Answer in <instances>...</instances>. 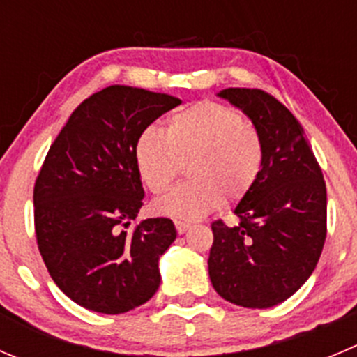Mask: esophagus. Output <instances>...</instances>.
<instances>
[{
    "label": "esophagus",
    "instance_id": "esophagus-1",
    "mask_svg": "<svg viewBox=\"0 0 357 357\" xmlns=\"http://www.w3.org/2000/svg\"><path fill=\"white\" fill-rule=\"evenodd\" d=\"M174 227H176V231H178L179 235H183L186 230H188L190 225L188 223H183V221H174Z\"/></svg>",
    "mask_w": 357,
    "mask_h": 357
}]
</instances>
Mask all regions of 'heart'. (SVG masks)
<instances>
[{"mask_svg":"<svg viewBox=\"0 0 357 357\" xmlns=\"http://www.w3.org/2000/svg\"><path fill=\"white\" fill-rule=\"evenodd\" d=\"M141 179L151 193L171 186L186 164L188 181L155 200V213L195 221L221 204L237 202L255 185L263 160L258 132L241 113L202 101L169 119L165 132L146 127L134 146Z\"/></svg>","mask_w":357,"mask_h":357,"instance_id":"obj_1","label":"heart"}]
</instances>
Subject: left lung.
<instances>
[{"instance_id":"obj_1","label":"left lung","mask_w":357,"mask_h":357,"mask_svg":"<svg viewBox=\"0 0 357 357\" xmlns=\"http://www.w3.org/2000/svg\"><path fill=\"white\" fill-rule=\"evenodd\" d=\"M252 122L263 148L255 185L234 209L238 225H211L209 278L218 295L268 309L295 295L319 261L326 238V183L298 120L258 89H225Z\"/></svg>"}]
</instances>
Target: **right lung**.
I'll return each mask as SVG.
<instances>
[{"mask_svg":"<svg viewBox=\"0 0 357 357\" xmlns=\"http://www.w3.org/2000/svg\"><path fill=\"white\" fill-rule=\"evenodd\" d=\"M169 94L112 85L85 99L48 150L34 185V228L48 274L66 296L101 314L146 303L160 286L158 259L176 238L167 218L127 231L144 190L134 146Z\"/></svg>","mask_w":357,"mask_h":357,"instance_id":"add662e5","label":"right lung"}]
</instances>
